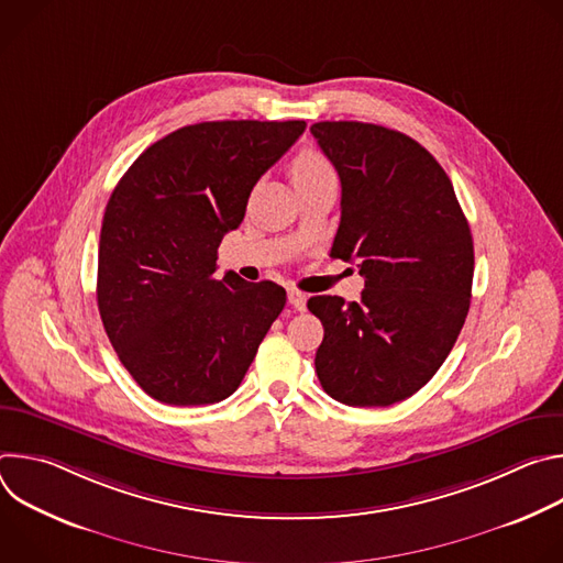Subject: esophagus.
<instances>
[{
    "mask_svg": "<svg viewBox=\"0 0 563 563\" xmlns=\"http://www.w3.org/2000/svg\"><path fill=\"white\" fill-rule=\"evenodd\" d=\"M287 300H289V305H291L294 309H298V311H302V309L307 307V296H305L302 291H298V289H289V291H287Z\"/></svg>",
    "mask_w": 563,
    "mask_h": 563,
    "instance_id": "1",
    "label": "esophagus"
}]
</instances>
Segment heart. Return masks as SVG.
Wrapping results in <instances>:
<instances>
[{
    "mask_svg": "<svg viewBox=\"0 0 563 563\" xmlns=\"http://www.w3.org/2000/svg\"><path fill=\"white\" fill-rule=\"evenodd\" d=\"M325 174H334L328 159L320 155V153H313V151H305L300 153L296 159H294V167H291V176H294V183L296 180H305V178H316V176H325Z\"/></svg>",
    "mask_w": 563,
    "mask_h": 563,
    "instance_id": "heart-1",
    "label": "heart"
}]
</instances>
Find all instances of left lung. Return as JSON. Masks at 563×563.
Returning a JSON list of instances; mask_svg holds the SVG:
<instances>
[{"label":"left lung","instance_id":"8db88e82","mask_svg":"<svg viewBox=\"0 0 563 563\" xmlns=\"http://www.w3.org/2000/svg\"><path fill=\"white\" fill-rule=\"evenodd\" d=\"M311 135L341 178L332 258L358 261V302L313 296L325 336L323 389L354 408L419 391L454 347L470 309L474 247L448 174L410 135L365 122H316Z\"/></svg>","mask_w":563,"mask_h":563}]
</instances>
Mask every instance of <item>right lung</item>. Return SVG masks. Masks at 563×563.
<instances>
[{
  "label": "right lung",
  "instance_id": "right-lung-1",
  "mask_svg": "<svg viewBox=\"0 0 563 563\" xmlns=\"http://www.w3.org/2000/svg\"><path fill=\"white\" fill-rule=\"evenodd\" d=\"M302 120H220L151 144L113 189L100 233L98 307L107 336L159 404L209 406L243 383L285 307L272 280L213 278L222 235Z\"/></svg>",
  "mask_w": 563,
  "mask_h": 563
}]
</instances>
